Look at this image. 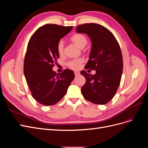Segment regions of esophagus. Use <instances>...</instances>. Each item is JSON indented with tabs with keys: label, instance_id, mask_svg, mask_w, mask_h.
Wrapping results in <instances>:
<instances>
[{
	"label": "esophagus",
	"instance_id": "34e87169",
	"mask_svg": "<svg viewBox=\"0 0 148 148\" xmlns=\"http://www.w3.org/2000/svg\"><path fill=\"white\" fill-rule=\"evenodd\" d=\"M75 76H78L79 75V72H78V71H75Z\"/></svg>",
	"mask_w": 148,
	"mask_h": 148
}]
</instances>
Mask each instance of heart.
<instances>
[{
	"instance_id": "obj_1",
	"label": "heart",
	"mask_w": 148,
	"mask_h": 148,
	"mask_svg": "<svg viewBox=\"0 0 148 148\" xmlns=\"http://www.w3.org/2000/svg\"><path fill=\"white\" fill-rule=\"evenodd\" d=\"M70 40L72 41L75 44H76L78 47L83 49L86 46L88 43V39L86 36L82 33H76L73 34L72 36L70 38ZM64 42L62 40L58 42L57 45V52L60 56H62L64 54ZM83 62V60L82 59H73L69 61L66 63V65L69 68L77 70H78L80 66H81Z\"/></svg>"
}]
</instances>
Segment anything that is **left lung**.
<instances>
[{"label":"left lung","instance_id":"left-lung-1","mask_svg":"<svg viewBox=\"0 0 148 148\" xmlns=\"http://www.w3.org/2000/svg\"><path fill=\"white\" fill-rule=\"evenodd\" d=\"M77 32L86 33L92 41L91 51L86 69L96 70L95 75L85 70L86 78L82 93L87 101L104 105L112 99L120 85L123 71V58L120 45L112 33L96 23L79 25Z\"/></svg>","mask_w":148,"mask_h":148}]
</instances>
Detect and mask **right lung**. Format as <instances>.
<instances>
[{
	"mask_svg": "<svg viewBox=\"0 0 148 148\" xmlns=\"http://www.w3.org/2000/svg\"><path fill=\"white\" fill-rule=\"evenodd\" d=\"M73 26L48 24L41 26L31 36L25 53L23 71L34 99L44 106L59 102L73 81V71L64 70L60 74L52 70L59 58L57 45Z\"/></svg>",
	"mask_w": 148,
	"mask_h": 148,
	"instance_id": "right-lung-1",
	"label": "right lung"
}]
</instances>
